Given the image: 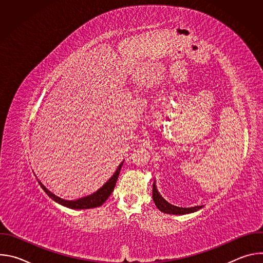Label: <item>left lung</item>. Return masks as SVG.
<instances>
[{
	"instance_id": "8db88e82",
	"label": "left lung",
	"mask_w": 263,
	"mask_h": 263,
	"mask_svg": "<svg viewBox=\"0 0 263 263\" xmlns=\"http://www.w3.org/2000/svg\"><path fill=\"white\" fill-rule=\"evenodd\" d=\"M153 201L156 205V207L167 214H186V213H191L194 211H197L199 208H201L200 206H196V207H192V208H182V207H177L174 206L172 204H170L168 202H166L158 193L155 183L153 184Z\"/></svg>"
}]
</instances>
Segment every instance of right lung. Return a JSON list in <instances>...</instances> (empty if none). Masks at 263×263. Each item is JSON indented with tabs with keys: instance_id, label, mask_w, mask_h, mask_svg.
I'll use <instances>...</instances> for the list:
<instances>
[{
	"instance_id": "add662e5",
	"label": "right lung",
	"mask_w": 263,
	"mask_h": 263,
	"mask_svg": "<svg viewBox=\"0 0 263 263\" xmlns=\"http://www.w3.org/2000/svg\"><path fill=\"white\" fill-rule=\"evenodd\" d=\"M124 162H122L118 170L116 171V173L114 174V176H112L102 187L100 190H98L96 193L87 196V197H83V198H80L78 200H72V201H68V200H64V199H61L59 197H57L56 195H54L53 193H51L47 187L37 179V181H39L40 185L42 189L44 190V192L55 202H57L58 204L62 205V206H65V207H68L70 209H89V208H96V207H100L101 205H103V203H105V201L110 197V195L112 194V192H114L115 190V186H116V183H117V180L119 178V175L121 173V168H122V165H123Z\"/></svg>"
}]
</instances>
